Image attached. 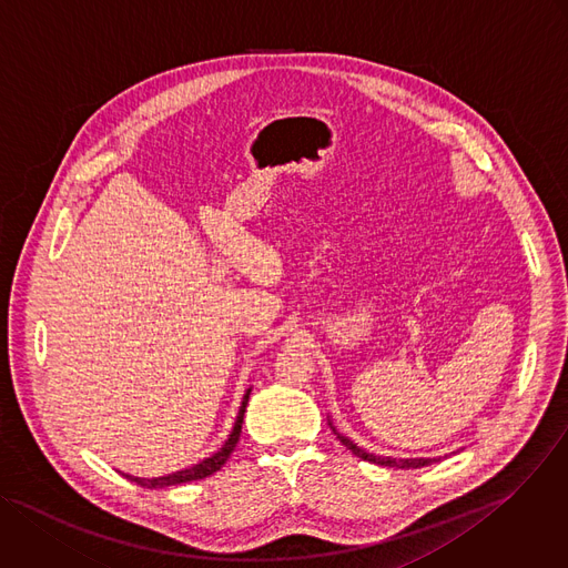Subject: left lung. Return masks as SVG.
Instances as JSON below:
<instances>
[{"label": "left lung", "instance_id": "obj_1", "mask_svg": "<svg viewBox=\"0 0 568 568\" xmlns=\"http://www.w3.org/2000/svg\"><path fill=\"white\" fill-rule=\"evenodd\" d=\"M328 425H331L333 434L339 438V443H343L347 449H352L354 455H356V457H361L363 462H369V464H376V466H387V468H403V470L423 468V466H432L434 462H438V459H425V457H418V459H394V457H381V455H374V452H367V449H363L361 445H356L349 436L339 434V432L333 427V423H331V420H328Z\"/></svg>", "mask_w": 568, "mask_h": 568}]
</instances>
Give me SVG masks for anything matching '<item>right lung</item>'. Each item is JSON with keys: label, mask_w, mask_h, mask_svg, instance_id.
Listing matches in <instances>:
<instances>
[{"label": "right lung", "mask_w": 568, "mask_h": 568, "mask_svg": "<svg viewBox=\"0 0 568 568\" xmlns=\"http://www.w3.org/2000/svg\"><path fill=\"white\" fill-rule=\"evenodd\" d=\"M253 387L246 389L244 398H242V405H240V412H237V418H235V425L229 434V438L223 440V445L214 452V455H210L207 459L190 466V468H183V470H176L172 475H165V477H152V479H143V477H132V475H125L130 481H134L136 486L141 488H168V486H179V484H187V481H196V479H205L210 475H214L216 470L223 468V464L231 459L235 445L240 443V434H242V423H244V414H246V405H248V396H251Z\"/></svg>", "instance_id": "obj_1"}]
</instances>
